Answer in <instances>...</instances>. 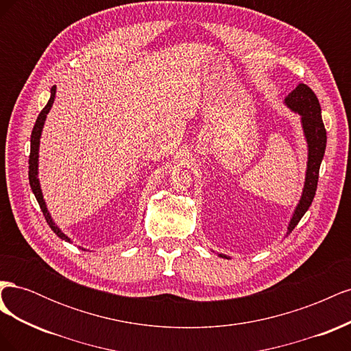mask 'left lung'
<instances>
[{"label": "left lung", "mask_w": 351, "mask_h": 351, "mask_svg": "<svg viewBox=\"0 0 351 351\" xmlns=\"http://www.w3.org/2000/svg\"><path fill=\"white\" fill-rule=\"evenodd\" d=\"M284 105L290 111L300 117V124L304 141L307 145V162H306V174L304 184L302 190V196L297 202L293 210V215L287 227V236L299 224V221L306 214V210L312 205L315 192L317 187V177H319V167L324 159L325 147H326V130L322 121L321 105L317 101L313 90L306 86L304 83H299L297 88L287 95ZM219 258L230 259L224 253H217Z\"/></svg>", "instance_id": "8db88e82"}]
</instances>
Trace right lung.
Instances as JSON below:
<instances>
[{
  "mask_svg": "<svg viewBox=\"0 0 351 351\" xmlns=\"http://www.w3.org/2000/svg\"><path fill=\"white\" fill-rule=\"evenodd\" d=\"M56 93H57V86H52L51 88V97L49 101L47 102L45 108L40 111V114L38 115L36 123L34 125V130H32V136H30V156H29V183H30V189L32 192H34L38 204L44 212V217L48 222V226L51 227V230L56 232V234L64 241L71 243L73 240L66 234V232H62L61 228L56 224V221L52 219L49 210L47 208V202L44 199V195H42V189H40V183H39V145H40V136H42V130H44V124L47 120V115L52 108V104L56 101ZM83 249V247H82Z\"/></svg>",
  "mask_w": 351,
  "mask_h": 351,
  "instance_id": "right-lung-1",
  "label": "right lung"
}]
</instances>
